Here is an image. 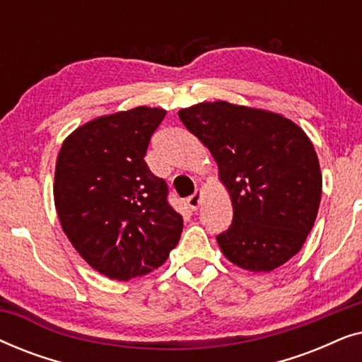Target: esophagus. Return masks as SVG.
Returning a JSON list of instances; mask_svg holds the SVG:
<instances>
[{"mask_svg": "<svg viewBox=\"0 0 362 362\" xmlns=\"http://www.w3.org/2000/svg\"><path fill=\"white\" fill-rule=\"evenodd\" d=\"M201 197H202V191H197V192H194V194H192V196L187 197L186 204L189 206V209L196 211L197 207H199V204H201Z\"/></svg>", "mask_w": 362, "mask_h": 362, "instance_id": "obj_1", "label": "esophagus"}]
</instances>
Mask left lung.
Masks as SVG:
<instances>
[{
	"label": "left lung",
	"mask_w": 362,
	"mask_h": 362,
	"mask_svg": "<svg viewBox=\"0 0 362 362\" xmlns=\"http://www.w3.org/2000/svg\"><path fill=\"white\" fill-rule=\"evenodd\" d=\"M180 118L209 148L230 194L234 219L216 237L227 259L270 272L298 254L323 186L306 133L279 113L222 100L182 108Z\"/></svg>",
	"instance_id": "obj_1"
}]
</instances>
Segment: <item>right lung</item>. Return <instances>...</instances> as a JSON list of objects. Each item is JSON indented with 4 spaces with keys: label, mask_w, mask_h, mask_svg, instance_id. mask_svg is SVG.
Instances as JSON below:
<instances>
[{
    "label": "right lung",
    "mask_w": 362,
    "mask_h": 362,
    "mask_svg": "<svg viewBox=\"0 0 362 362\" xmlns=\"http://www.w3.org/2000/svg\"><path fill=\"white\" fill-rule=\"evenodd\" d=\"M166 110L136 107L78 127L56 163L54 202L62 230L92 269L130 280L163 265L180 242L182 217L168 185L145 161Z\"/></svg>",
    "instance_id": "right-lung-1"
}]
</instances>
